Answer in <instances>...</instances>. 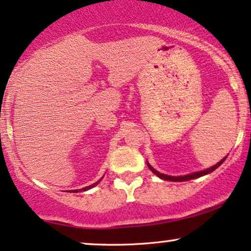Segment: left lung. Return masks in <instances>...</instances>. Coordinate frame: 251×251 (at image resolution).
<instances>
[{
	"instance_id": "obj_1",
	"label": "left lung",
	"mask_w": 251,
	"mask_h": 251,
	"mask_svg": "<svg viewBox=\"0 0 251 251\" xmlns=\"http://www.w3.org/2000/svg\"><path fill=\"white\" fill-rule=\"evenodd\" d=\"M225 160H226V157L223 158V160H221L217 164H215L214 167L209 168V169H207V170H203V172H199V173H194V174H190V175H185V176H168V175H164V174L158 173L157 170H155L154 168L150 166L149 163H148V167H149V169L155 174V175H157L158 177L162 178V179H166V181H173V182H182V181H189V179L201 177V176H203V175H207V174L214 172L216 168H219L221 164L225 162Z\"/></svg>"
}]
</instances>
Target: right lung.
<instances>
[{"instance_id":"add662e5","label":"right lung","mask_w":251,"mask_h":251,"mask_svg":"<svg viewBox=\"0 0 251 251\" xmlns=\"http://www.w3.org/2000/svg\"><path fill=\"white\" fill-rule=\"evenodd\" d=\"M100 181H101V179H100ZM100 181H97V182H95V183L94 184H91V185H88V187H85V188H82V189H76V190H72L73 193H78V191H85V190H88V189H90V188H93V187H95V185L99 183Z\"/></svg>"}]
</instances>
